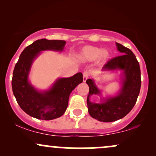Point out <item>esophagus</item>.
Listing matches in <instances>:
<instances>
[{"instance_id": "34e87169", "label": "esophagus", "mask_w": 156, "mask_h": 156, "mask_svg": "<svg viewBox=\"0 0 156 156\" xmlns=\"http://www.w3.org/2000/svg\"><path fill=\"white\" fill-rule=\"evenodd\" d=\"M88 77H89V73L87 72H84L83 73V82L87 81V80L88 79Z\"/></svg>"}]
</instances>
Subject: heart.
Masks as SVG:
<instances>
[{"label": "heart", "mask_w": 156, "mask_h": 156, "mask_svg": "<svg viewBox=\"0 0 156 156\" xmlns=\"http://www.w3.org/2000/svg\"><path fill=\"white\" fill-rule=\"evenodd\" d=\"M110 53L107 50L101 48L87 45L82 48L78 55V58L82 62H92L97 60V64L102 66L107 62Z\"/></svg>", "instance_id": "b5f03b06"}]
</instances>
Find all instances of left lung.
<instances>
[{"label": "left lung", "instance_id": "1", "mask_svg": "<svg viewBox=\"0 0 156 156\" xmlns=\"http://www.w3.org/2000/svg\"><path fill=\"white\" fill-rule=\"evenodd\" d=\"M121 55L112 58L103 66L102 72H120V87L114 95L103 96V91L96 85L93 78L87 80L89 87L87 106L90 116L103 122L117 121L123 118L133 108L141 88V71L133 53L128 48L116 42ZM93 94L101 98L100 103L90 101Z\"/></svg>", "mask_w": 156, "mask_h": 156}]
</instances>
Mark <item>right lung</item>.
<instances>
[{
    "label": "right lung",
    "mask_w": 156,
    "mask_h": 156,
    "mask_svg": "<svg viewBox=\"0 0 156 156\" xmlns=\"http://www.w3.org/2000/svg\"><path fill=\"white\" fill-rule=\"evenodd\" d=\"M64 40L39 39L23 50L14 69L12 87L20 107L29 116L44 120L62 117L66 112L70 93L83 82L81 73L69 78H58L50 88L37 89L31 83L29 75L34 61L43 51L62 52Z\"/></svg>",
    "instance_id": "add662e5"
}]
</instances>
